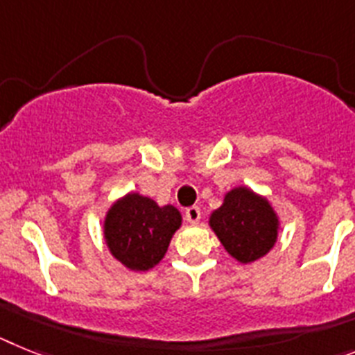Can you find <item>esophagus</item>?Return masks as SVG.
<instances>
[{
    "label": "esophagus",
    "instance_id": "34e87169",
    "mask_svg": "<svg viewBox=\"0 0 355 355\" xmlns=\"http://www.w3.org/2000/svg\"><path fill=\"white\" fill-rule=\"evenodd\" d=\"M200 218H202V212H200V209L196 207V205L186 209V220L189 221V223L196 225L200 221Z\"/></svg>",
    "mask_w": 355,
    "mask_h": 355
}]
</instances>
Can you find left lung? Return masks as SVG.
<instances>
[{"mask_svg":"<svg viewBox=\"0 0 355 355\" xmlns=\"http://www.w3.org/2000/svg\"><path fill=\"white\" fill-rule=\"evenodd\" d=\"M209 223L225 250L239 263H254L277 241V214L266 200L246 187L227 193L223 205L212 212Z\"/></svg>","mask_w":355,"mask_h":355,"instance_id":"obj_1","label":"left lung"}]
</instances>
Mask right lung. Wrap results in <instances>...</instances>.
I'll list each match as a JSON object with an SVG mask.
<instances>
[{
	"instance_id": "add662e5",
	"label": "right lung",
	"mask_w": 355,
	"mask_h": 355,
	"mask_svg": "<svg viewBox=\"0 0 355 355\" xmlns=\"http://www.w3.org/2000/svg\"><path fill=\"white\" fill-rule=\"evenodd\" d=\"M182 223L173 205L159 207L137 193L126 195L105 218V239L110 254L135 271H146L164 257L169 241Z\"/></svg>"
}]
</instances>
